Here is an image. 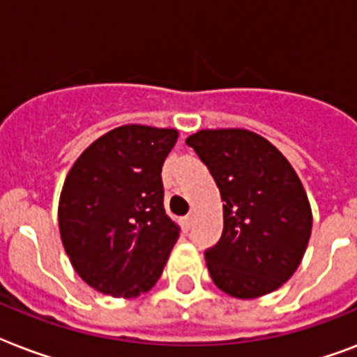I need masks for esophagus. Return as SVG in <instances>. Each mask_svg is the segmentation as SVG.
Returning <instances> with one entry per match:
<instances>
[{
  "label": "esophagus",
  "instance_id": "1",
  "mask_svg": "<svg viewBox=\"0 0 357 357\" xmlns=\"http://www.w3.org/2000/svg\"><path fill=\"white\" fill-rule=\"evenodd\" d=\"M190 226H192V215H187V217L181 218V228H183V231H189Z\"/></svg>",
  "mask_w": 357,
  "mask_h": 357
}]
</instances>
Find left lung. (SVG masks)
I'll use <instances>...</instances> for the list:
<instances>
[{
	"mask_svg": "<svg viewBox=\"0 0 357 357\" xmlns=\"http://www.w3.org/2000/svg\"><path fill=\"white\" fill-rule=\"evenodd\" d=\"M215 178L222 237L206 252L220 291L241 300L276 291L302 263L313 215L291 162L248 129H200L185 140Z\"/></svg>",
	"mask_w": 357,
	"mask_h": 357,
	"instance_id": "8db88e82",
	"label": "left lung"
}]
</instances>
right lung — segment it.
I'll return each mask as SVG.
<instances>
[{"instance_id": "right-lung-1", "label": "right lung", "mask_w": 357, "mask_h": 357, "mask_svg": "<svg viewBox=\"0 0 357 357\" xmlns=\"http://www.w3.org/2000/svg\"><path fill=\"white\" fill-rule=\"evenodd\" d=\"M178 129L120 126L86 148L64 179L59 231L74 271L114 298H137L161 278L179 228L162 207V162Z\"/></svg>"}]
</instances>
